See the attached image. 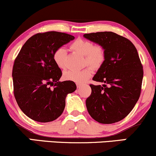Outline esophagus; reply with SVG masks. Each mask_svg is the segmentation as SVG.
I'll list each match as a JSON object with an SVG mask.
<instances>
[{"label":"esophagus","instance_id":"obj_1","mask_svg":"<svg viewBox=\"0 0 156 156\" xmlns=\"http://www.w3.org/2000/svg\"><path fill=\"white\" fill-rule=\"evenodd\" d=\"M76 86H77V87H78V88H80V87H82V86H83V84L77 83H76Z\"/></svg>","mask_w":156,"mask_h":156}]
</instances>
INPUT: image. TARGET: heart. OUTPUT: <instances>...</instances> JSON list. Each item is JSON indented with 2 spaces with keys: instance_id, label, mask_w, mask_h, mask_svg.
Listing matches in <instances>:
<instances>
[{
  "instance_id": "heart-1",
  "label": "heart",
  "mask_w": 156,
  "mask_h": 156,
  "mask_svg": "<svg viewBox=\"0 0 156 156\" xmlns=\"http://www.w3.org/2000/svg\"><path fill=\"white\" fill-rule=\"evenodd\" d=\"M73 51L84 55L83 65L91 66L94 69H99L105 60V51L103 45L95 44L92 41L82 38L74 40L69 45ZM53 58L55 64L60 69L66 67V52L62 48L54 51ZM89 66L81 70H67L64 73V78L66 80L82 83L92 76V68Z\"/></svg>"
}]
</instances>
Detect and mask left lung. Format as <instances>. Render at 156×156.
<instances>
[{"instance_id": "left-lung-1", "label": "left lung", "mask_w": 156, "mask_h": 156, "mask_svg": "<svg viewBox=\"0 0 156 156\" xmlns=\"http://www.w3.org/2000/svg\"><path fill=\"white\" fill-rule=\"evenodd\" d=\"M85 38L105 48V60L90 84L92 94L86 105L94 120L112 124L126 117L141 94L143 66L136 48L128 39L112 31L85 34Z\"/></svg>"}]
</instances>
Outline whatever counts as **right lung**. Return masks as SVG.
<instances>
[{"label": "right lung", "mask_w": 156, "mask_h": 156, "mask_svg": "<svg viewBox=\"0 0 156 156\" xmlns=\"http://www.w3.org/2000/svg\"><path fill=\"white\" fill-rule=\"evenodd\" d=\"M74 38L58 31L36 34L15 58L14 95L20 108L33 120L48 122L56 119L64 112L67 94L76 91L73 81H59L62 70L53 58L55 50Z\"/></svg>", "instance_id": "add662e5"}]
</instances>
